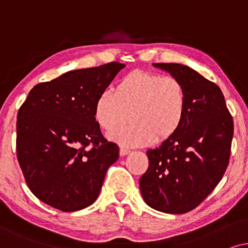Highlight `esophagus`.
<instances>
[{
    "mask_svg": "<svg viewBox=\"0 0 248 248\" xmlns=\"http://www.w3.org/2000/svg\"><path fill=\"white\" fill-rule=\"evenodd\" d=\"M128 153H130V150H128L126 147H121L120 148V155L121 156H124V155H127Z\"/></svg>",
    "mask_w": 248,
    "mask_h": 248,
    "instance_id": "esophagus-1",
    "label": "esophagus"
}]
</instances>
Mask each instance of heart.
I'll use <instances>...</instances> for the list:
<instances>
[{
	"label": "heart",
	"mask_w": 248,
	"mask_h": 248,
	"mask_svg": "<svg viewBox=\"0 0 248 248\" xmlns=\"http://www.w3.org/2000/svg\"><path fill=\"white\" fill-rule=\"evenodd\" d=\"M187 108L183 84L170 76L135 72L121 79L114 91H104L94 105V120L108 135L129 117L130 124L111 138L122 146L162 141L179 130Z\"/></svg>",
	"instance_id": "1"
}]
</instances>
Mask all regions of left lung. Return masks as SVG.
<instances>
[{"mask_svg": "<svg viewBox=\"0 0 248 248\" xmlns=\"http://www.w3.org/2000/svg\"><path fill=\"white\" fill-rule=\"evenodd\" d=\"M179 80L187 108L179 130L146 152L148 169L140 179L141 196L152 209L183 214L209 196L229 163L233 120L220 87L179 63H153Z\"/></svg>", "mask_w": 248, "mask_h": 248, "instance_id": "obj_1", "label": "left lung"}]
</instances>
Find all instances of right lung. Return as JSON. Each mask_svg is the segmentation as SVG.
Here are the masks:
<instances>
[{"mask_svg": "<svg viewBox=\"0 0 248 248\" xmlns=\"http://www.w3.org/2000/svg\"><path fill=\"white\" fill-rule=\"evenodd\" d=\"M124 67L110 62L72 70L29 92L16 117V157L42 202L74 212L96 201L119 147L102 135L94 105Z\"/></svg>", "mask_w": 248, "mask_h": 248, "instance_id": "obj_1", "label": "right lung"}]
</instances>
